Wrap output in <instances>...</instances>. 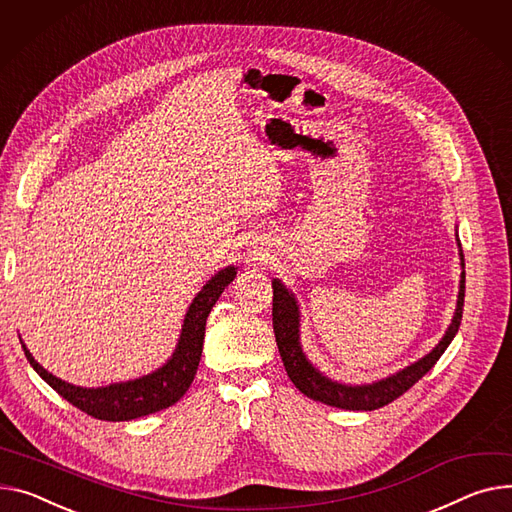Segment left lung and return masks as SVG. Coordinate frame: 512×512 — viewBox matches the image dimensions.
<instances>
[{
  "mask_svg": "<svg viewBox=\"0 0 512 512\" xmlns=\"http://www.w3.org/2000/svg\"><path fill=\"white\" fill-rule=\"evenodd\" d=\"M459 257H461L463 271H461V282H459L457 309H455L449 329L445 331V335H442L438 346L430 354L420 358L418 362L405 366L399 372L391 374V377L374 381L370 385H346V383L331 381L329 377H325L323 372H319L311 364V360L306 358V354L302 352V346H300L298 302H296L294 294L280 280H271V288H274V311H271V317H274V333H276V342H278L282 362L286 366V372H288L290 381L294 383V387L315 401H321L331 407H339V410H352V412L379 410V407L395 401L407 389L414 387L424 377V374L436 364V360L445 354V350L449 348L453 337L459 331L461 317H463V300H465L463 253H459Z\"/></svg>",
  "mask_w": 512,
  "mask_h": 512,
  "instance_id": "obj_1",
  "label": "left lung"
}]
</instances>
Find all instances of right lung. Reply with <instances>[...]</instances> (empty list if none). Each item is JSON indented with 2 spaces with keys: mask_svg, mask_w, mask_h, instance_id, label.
<instances>
[{
  "mask_svg": "<svg viewBox=\"0 0 512 512\" xmlns=\"http://www.w3.org/2000/svg\"><path fill=\"white\" fill-rule=\"evenodd\" d=\"M234 278L236 267L228 265L220 269L212 280H208V284L199 290V294L189 304L179 344L173 356H170V360H166V364H162L158 370L144 374L140 379L92 389L76 387L72 383L57 379L55 374L45 370L32 358L22 339L20 344L26 354V360L34 370H37L39 377L84 414L107 422H127L142 418L175 405L191 387L203 350V335H206L208 315L220 294L224 292V288Z\"/></svg>",
  "mask_w": 512,
  "mask_h": 512,
  "instance_id": "add662e5",
  "label": "right lung"
}]
</instances>
